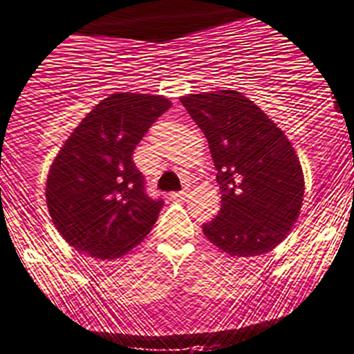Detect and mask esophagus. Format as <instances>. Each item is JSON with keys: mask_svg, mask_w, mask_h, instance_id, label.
Returning a JSON list of instances; mask_svg holds the SVG:
<instances>
[{"mask_svg": "<svg viewBox=\"0 0 354 354\" xmlns=\"http://www.w3.org/2000/svg\"><path fill=\"white\" fill-rule=\"evenodd\" d=\"M187 196H188L187 190H180V192H173V194H171V199H174V201H183Z\"/></svg>", "mask_w": 354, "mask_h": 354, "instance_id": "34e87169", "label": "esophagus"}]
</instances>
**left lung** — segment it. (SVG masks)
I'll return each mask as SVG.
<instances>
[{"label": "left lung", "instance_id": "obj_1", "mask_svg": "<svg viewBox=\"0 0 354 354\" xmlns=\"http://www.w3.org/2000/svg\"><path fill=\"white\" fill-rule=\"evenodd\" d=\"M209 143L222 207L203 232L230 257H257L281 243L299 218L304 174L285 132L236 91L180 99Z\"/></svg>", "mask_w": 354, "mask_h": 354}]
</instances>
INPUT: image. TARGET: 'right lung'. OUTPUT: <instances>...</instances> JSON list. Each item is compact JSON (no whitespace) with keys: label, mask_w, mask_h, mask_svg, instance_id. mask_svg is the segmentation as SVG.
<instances>
[{"label":"right lung","mask_w":354,"mask_h":354,"mask_svg":"<svg viewBox=\"0 0 354 354\" xmlns=\"http://www.w3.org/2000/svg\"><path fill=\"white\" fill-rule=\"evenodd\" d=\"M171 108L162 95L117 92L80 122L47 180L52 222L77 252L120 259L150 234L164 201L147 194L132 151Z\"/></svg>","instance_id":"1"}]
</instances>
